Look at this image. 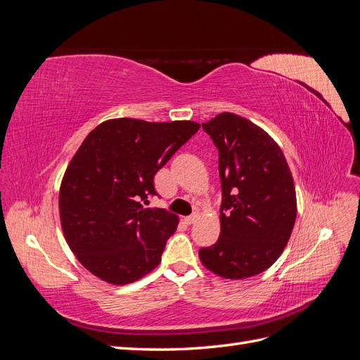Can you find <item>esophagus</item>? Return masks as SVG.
<instances>
[{"instance_id": "esophagus-1", "label": "esophagus", "mask_w": 360, "mask_h": 360, "mask_svg": "<svg viewBox=\"0 0 360 360\" xmlns=\"http://www.w3.org/2000/svg\"><path fill=\"white\" fill-rule=\"evenodd\" d=\"M197 217H198V214H197V213H193V214H191V216H186V217H184V222H186L188 225H191V224H193L195 221H197Z\"/></svg>"}]
</instances>
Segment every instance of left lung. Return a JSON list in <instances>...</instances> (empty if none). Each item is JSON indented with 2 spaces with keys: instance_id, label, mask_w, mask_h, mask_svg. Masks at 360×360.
I'll return each instance as SVG.
<instances>
[{
  "instance_id": "1",
  "label": "left lung",
  "mask_w": 360,
  "mask_h": 360,
  "mask_svg": "<svg viewBox=\"0 0 360 360\" xmlns=\"http://www.w3.org/2000/svg\"><path fill=\"white\" fill-rule=\"evenodd\" d=\"M219 150L221 234L200 249L202 264L226 279L269 269L284 250L296 221V189L288 163L267 132L231 112L202 123Z\"/></svg>"
}]
</instances>
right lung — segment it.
I'll return each instance as SVG.
<instances>
[{"label":"right lung","mask_w":360,"mask_h":360,"mask_svg":"<svg viewBox=\"0 0 360 360\" xmlns=\"http://www.w3.org/2000/svg\"><path fill=\"white\" fill-rule=\"evenodd\" d=\"M200 129L195 122L108 120L86 135L64 174L60 217L81 264L110 284L143 278L159 263L179 217L150 209L156 172Z\"/></svg>","instance_id":"right-lung-1"}]
</instances>
